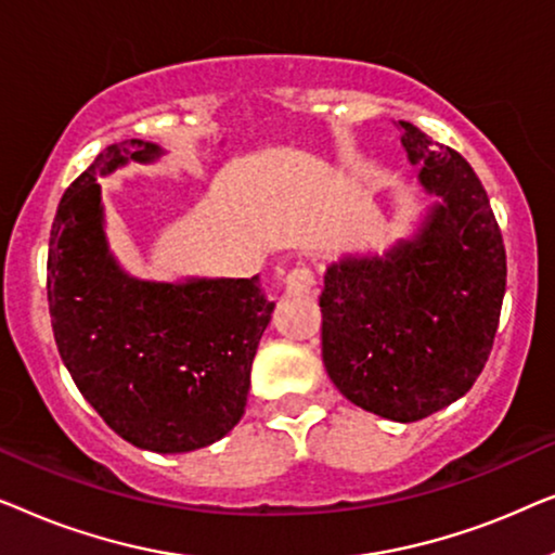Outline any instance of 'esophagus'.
<instances>
[{"label": "esophagus", "mask_w": 555, "mask_h": 555, "mask_svg": "<svg viewBox=\"0 0 555 555\" xmlns=\"http://www.w3.org/2000/svg\"><path fill=\"white\" fill-rule=\"evenodd\" d=\"M315 287V272L308 268V264H295V268L285 275V293L293 295V298H300V295H310Z\"/></svg>", "instance_id": "34e87169"}]
</instances>
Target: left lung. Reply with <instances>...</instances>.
I'll list each match as a JSON object with an SVG mask.
<instances>
[{
  "label": "left lung",
  "instance_id": "8db88e82",
  "mask_svg": "<svg viewBox=\"0 0 555 555\" xmlns=\"http://www.w3.org/2000/svg\"><path fill=\"white\" fill-rule=\"evenodd\" d=\"M401 146L439 202L384 257H344L323 278V363L348 401L420 422L473 389L495 340L505 245L488 192L465 158L420 128Z\"/></svg>",
  "mask_w": 555,
  "mask_h": 555
}]
</instances>
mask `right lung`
Wrapping results in <instances>:
<instances>
[{
	"mask_svg": "<svg viewBox=\"0 0 555 555\" xmlns=\"http://www.w3.org/2000/svg\"><path fill=\"white\" fill-rule=\"evenodd\" d=\"M162 154L141 139L113 143L65 189L48 300L60 359L88 404L126 442L173 454L217 442L242 420L275 302L260 275L149 283L118 268L98 177Z\"/></svg>",
	"mask_w": 555,
	"mask_h": 555,
	"instance_id": "obj_1",
	"label": "right lung"
}]
</instances>
